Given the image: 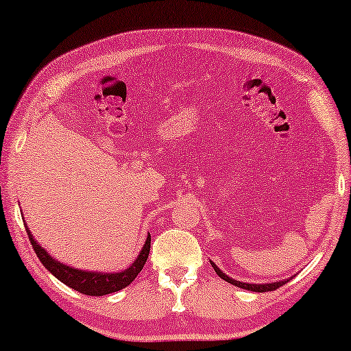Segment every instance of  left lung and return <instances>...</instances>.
I'll return each mask as SVG.
<instances>
[{"label":"left lung","mask_w":351,"mask_h":351,"mask_svg":"<svg viewBox=\"0 0 351 351\" xmlns=\"http://www.w3.org/2000/svg\"><path fill=\"white\" fill-rule=\"evenodd\" d=\"M210 265L214 267V270H215V273H217V275L222 278V280H225L227 282H230V285H233V286H238V287H241V289H247V291H254V292H268V291H276L278 287H281V286H285L287 281L289 280H285V281H278V282H270V285H249V282H241V281H237V280H232V278L230 276H227L225 275L223 271H220L217 267L214 265L213 262H210Z\"/></svg>","instance_id":"left-lung-1"}]
</instances>
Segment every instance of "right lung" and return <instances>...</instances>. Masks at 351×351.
<instances>
[{"label":"right lung","instance_id":"obj_1","mask_svg":"<svg viewBox=\"0 0 351 351\" xmlns=\"http://www.w3.org/2000/svg\"><path fill=\"white\" fill-rule=\"evenodd\" d=\"M27 233H28V238H30L33 251L36 252V256L41 261L43 265H45L47 270L57 278V280H60L64 285L71 287V289L78 291L80 294H84V295L99 297V295L112 294V292L124 289V287L131 285V282L137 278L138 273L142 271V268L145 265L148 258V254H150L152 237L148 234L141 254H138L136 262H134L128 270L119 271V273L83 271V270H76V268L66 267L64 263L54 261V258H52L49 254H47L45 249H43L40 244L33 239V234L30 233V230L28 228H27Z\"/></svg>","mask_w":351,"mask_h":351}]
</instances>
